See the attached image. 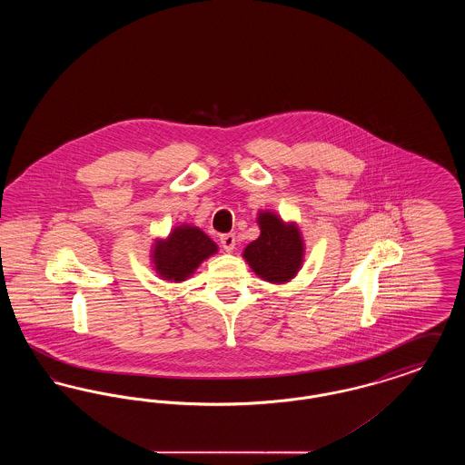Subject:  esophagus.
<instances>
[{"label":"esophagus","mask_w":465,"mask_h":465,"mask_svg":"<svg viewBox=\"0 0 465 465\" xmlns=\"http://www.w3.org/2000/svg\"><path fill=\"white\" fill-rule=\"evenodd\" d=\"M220 241H222L223 249H224L226 252H232V251L235 249V245H237L235 233H224V235H222Z\"/></svg>","instance_id":"34e87169"}]
</instances>
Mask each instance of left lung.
<instances>
[{"label": "left lung", "mask_w": 465, "mask_h": 465, "mask_svg": "<svg viewBox=\"0 0 465 465\" xmlns=\"http://www.w3.org/2000/svg\"><path fill=\"white\" fill-rule=\"evenodd\" d=\"M262 233L243 251L245 262L268 282H288L303 262V241L294 224H284L272 213H262Z\"/></svg>", "instance_id": "obj_1"}]
</instances>
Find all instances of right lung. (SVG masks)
<instances>
[{
	"label": "right lung",
	"mask_w": 465,
	"mask_h": 465,
	"mask_svg": "<svg viewBox=\"0 0 465 465\" xmlns=\"http://www.w3.org/2000/svg\"><path fill=\"white\" fill-rule=\"evenodd\" d=\"M218 251L202 230L195 226H177L165 242H156L153 263L165 281L181 282L195 272V268Z\"/></svg>",
	"instance_id": "right-lung-1"
}]
</instances>
